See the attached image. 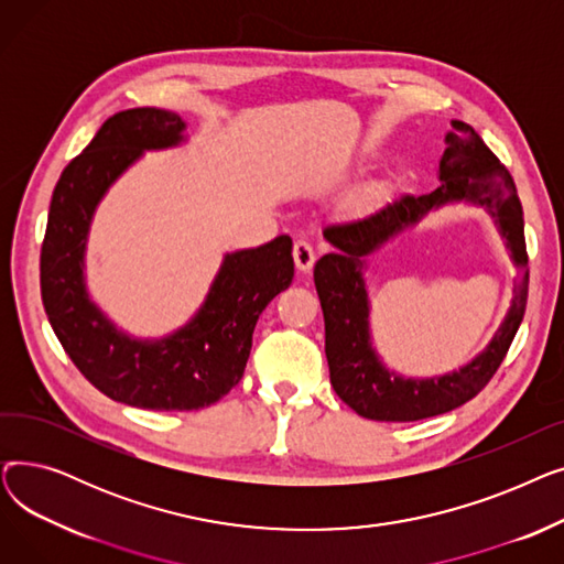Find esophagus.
I'll return each mask as SVG.
<instances>
[{
    "label": "esophagus",
    "instance_id": "esophagus-1",
    "mask_svg": "<svg viewBox=\"0 0 564 564\" xmlns=\"http://www.w3.org/2000/svg\"><path fill=\"white\" fill-rule=\"evenodd\" d=\"M292 256H294V264H297L300 272H311L313 262H315V249L311 247V242L306 240H297L292 247Z\"/></svg>",
    "mask_w": 564,
    "mask_h": 564
}]
</instances>
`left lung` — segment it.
Wrapping results in <instances>:
<instances>
[{"label": "left lung", "mask_w": 564, "mask_h": 564, "mask_svg": "<svg viewBox=\"0 0 564 564\" xmlns=\"http://www.w3.org/2000/svg\"><path fill=\"white\" fill-rule=\"evenodd\" d=\"M451 126L448 148L438 162L441 185L432 194H406L366 217L329 224L322 230L334 251L315 262L313 279L324 313V351L332 387L347 406L370 421H421L476 398L506 359L525 313L528 253L514 181L476 130L462 121ZM448 202L480 204L495 217L520 270L516 297L499 332L476 360L441 378H402L387 369L371 347L362 281L365 256Z\"/></svg>", "instance_id": "1"}]
</instances>
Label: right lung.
Masks as SVG:
<instances>
[{
    "instance_id": "1",
    "label": "right lung",
    "mask_w": 564,
    "mask_h": 564,
    "mask_svg": "<svg viewBox=\"0 0 564 564\" xmlns=\"http://www.w3.org/2000/svg\"><path fill=\"white\" fill-rule=\"evenodd\" d=\"M185 128L181 116L155 107L107 118L58 177L41 249L43 306L77 370L107 398L153 411L221 400L245 375L260 313L294 276L288 235L226 253L196 315L158 340L128 336L88 297L84 251L98 203L143 151L185 141Z\"/></svg>"
}]
</instances>
